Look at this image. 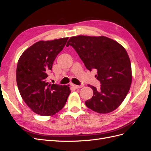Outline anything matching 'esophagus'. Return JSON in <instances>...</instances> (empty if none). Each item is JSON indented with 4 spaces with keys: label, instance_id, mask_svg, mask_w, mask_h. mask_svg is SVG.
Returning <instances> with one entry per match:
<instances>
[{
    "label": "esophagus",
    "instance_id": "34e87169",
    "mask_svg": "<svg viewBox=\"0 0 151 151\" xmlns=\"http://www.w3.org/2000/svg\"><path fill=\"white\" fill-rule=\"evenodd\" d=\"M72 86L74 87V88H75V89H79V88H83V87L84 86L83 85H81V86H77V85H76V84H72Z\"/></svg>",
    "mask_w": 151,
    "mask_h": 151
}]
</instances>
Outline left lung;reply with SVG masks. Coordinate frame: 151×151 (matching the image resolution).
<instances>
[{
	"label": "left lung",
	"mask_w": 151,
	"mask_h": 151,
	"mask_svg": "<svg viewBox=\"0 0 151 151\" xmlns=\"http://www.w3.org/2000/svg\"><path fill=\"white\" fill-rule=\"evenodd\" d=\"M87 69H96L95 77L101 83L100 89L88 85L93 96L87 100V107L98 113L116 109L129 93L132 81L131 63L126 50L116 41L106 36L79 35L68 40Z\"/></svg>",
	"instance_id": "left-lung-1"
}]
</instances>
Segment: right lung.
I'll return each instance as SVG.
<instances>
[{"mask_svg":"<svg viewBox=\"0 0 151 151\" xmlns=\"http://www.w3.org/2000/svg\"><path fill=\"white\" fill-rule=\"evenodd\" d=\"M68 38L40 41L27 48L18 60V89L26 104L38 115L51 116L58 112L70 93L69 85L51 84L47 81L55 59Z\"/></svg>","mask_w":151,"mask_h":151,"instance_id":"1","label":"right lung"}]
</instances>
